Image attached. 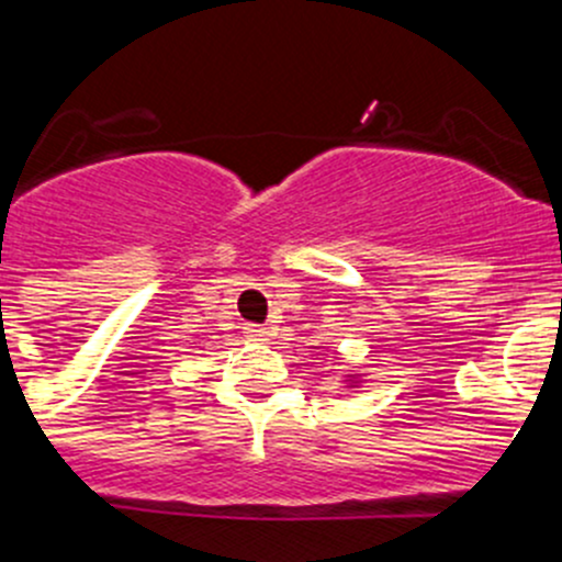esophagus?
Returning <instances> with one entry per match:
<instances>
[{"mask_svg":"<svg viewBox=\"0 0 562 562\" xmlns=\"http://www.w3.org/2000/svg\"><path fill=\"white\" fill-rule=\"evenodd\" d=\"M245 334H247V339H255V342H263V339L269 337V328H266V326H255V323H247Z\"/></svg>","mask_w":562,"mask_h":562,"instance_id":"1","label":"esophagus"}]
</instances>
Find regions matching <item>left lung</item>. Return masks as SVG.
I'll return each mask as SVG.
<instances>
[{"label": "left lung", "mask_w": 562, "mask_h": 562, "mask_svg": "<svg viewBox=\"0 0 562 562\" xmlns=\"http://www.w3.org/2000/svg\"><path fill=\"white\" fill-rule=\"evenodd\" d=\"M361 378L359 375H348V386H359Z\"/></svg>", "instance_id": "obj_1"}]
</instances>
